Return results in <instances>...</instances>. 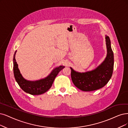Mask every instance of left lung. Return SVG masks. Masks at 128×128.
<instances>
[{
	"instance_id": "obj_1",
	"label": "left lung",
	"mask_w": 128,
	"mask_h": 128,
	"mask_svg": "<svg viewBox=\"0 0 128 128\" xmlns=\"http://www.w3.org/2000/svg\"><path fill=\"white\" fill-rule=\"evenodd\" d=\"M107 56L105 60L92 71L79 73L71 68V78L75 86L83 91L96 90L104 86L113 73L114 56L111 47L110 38L106 36Z\"/></svg>"
}]
</instances>
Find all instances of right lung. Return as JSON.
<instances>
[{
  "label": "right lung",
  "mask_w": 128,
  "mask_h": 128,
  "mask_svg": "<svg viewBox=\"0 0 128 128\" xmlns=\"http://www.w3.org/2000/svg\"><path fill=\"white\" fill-rule=\"evenodd\" d=\"M14 55L13 70L15 80L19 86L23 91L32 95H40L47 91L52 86L56 76L60 70L64 68V66L55 68L48 76L38 81H30L24 78L18 68V65L15 60V54Z\"/></svg>",
  "instance_id": "right-lung-1"
}]
</instances>
